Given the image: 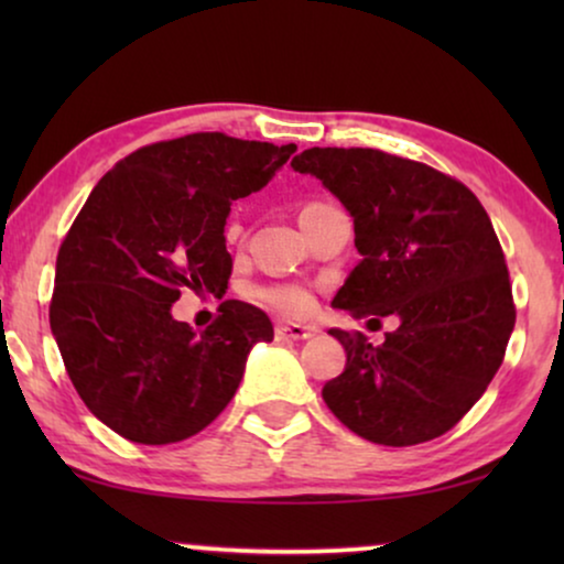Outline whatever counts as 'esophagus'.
<instances>
[{"mask_svg":"<svg viewBox=\"0 0 564 564\" xmlns=\"http://www.w3.org/2000/svg\"><path fill=\"white\" fill-rule=\"evenodd\" d=\"M274 336L280 341H305V338L313 336V328L300 326V323H276Z\"/></svg>","mask_w":564,"mask_h":564,"instance_id":"1","label":"esophagus"}]
</instances>
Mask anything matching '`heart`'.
I'll return each mask as SVG.
<instances>
[{"label":"heart","instance_id":"heart-1","mask_svg":"<svg viewBox=\"0 0 564 564\" xmlns=\"http://www.w3.org/2000/svg\"><path fill=\"white\" fill-rule=\"evenodd\" d=\"M253 297L261 300V303L274 307V311L288 313V315H303L311 311L313 295L305 284L297 282H269L259 284L253 290Z\"/></svg>","mask_w":564,"mask_h":564}]
</instances>
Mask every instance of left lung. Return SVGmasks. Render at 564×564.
Returning <instances> with one entry per match:
<instances>
[{"instance_id":"obj_1","label":"left lung","mask_w":564,"mask_h":564,"mask_svg":"<svg viewBox=\"0 0 564 564\" xmlns=\"http://www.w3.org/2000/svg\"><path fill=\"white\" fill-rule=\"evenodd\" d=\"M292 169L321 180L354 218L361 259L334 307L398 321L380 346L330 328L346 367L323 384V400L375 444L446 434L488 390L516 323L488 213L454 176L377 149H307Z\"/></svg>"}]
</instances>
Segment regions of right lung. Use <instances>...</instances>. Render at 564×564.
<instances>
[{"label":"right lung","instance_id":"right-lung-1","mask_svg":"<svg viewBox=\"0 0 564 564\" xmlns=\"http://www.w3.org/2000/svg\"><path fill=\"white\" fill-rule=\"evenodd\" d=\"M295 143L192 133L118 161L68 228L56 259L51 330L84 405L135 444H174L218 419L251 346L272 341L264 311L223 300L205 330L172 318L184 290H228L226 218L267 187Z\"/></svg>","mask_w":564,"mask_h":564}]
</instances>
